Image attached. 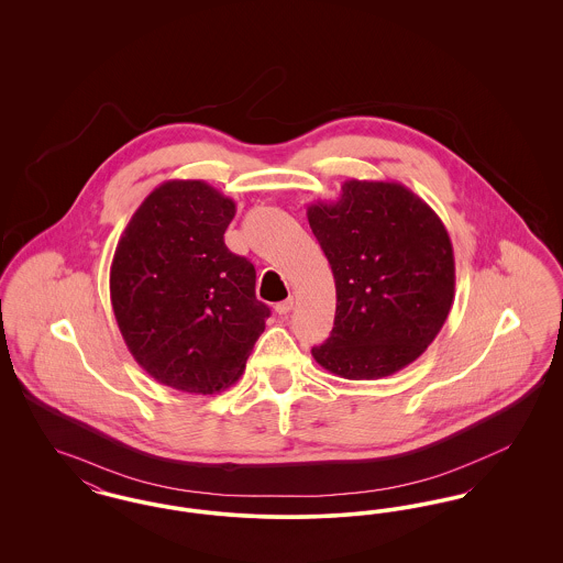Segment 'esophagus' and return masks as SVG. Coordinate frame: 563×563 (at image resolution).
I'll list each match as a JSON object with an SVG mask.
<instances>
[{
  "label": "esophagus",
  "instance_id": "34e87169",
  "mask_svg": "<svg viewBox=\"0 0 563 563\" xmlns=\"http://www.w3.org/2000/svg\"><path fill=\"white\" fill-rule=\"evenodd\" d=\"M294 297H289V299H285V301H280V303H276V312H278V314H289V312L294 310Z\"/></svg>",
  "mask_w": 563,
  "mask_h": 563
}]
</instances>
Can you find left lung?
I'll use <instances>...</instances> for the list:
<instances>
[{
	"instance_id": "obj_1",
	"label": "left lung",
	"mask_w": 563,
	"mask_h": 563,
	"mask_svg": "<svg viewBox=\"0 0 563 563\" xmlns=\"http://www.w3.org/2000/svg\"><path fill=\"white\" fill-rule=\"evenodd\" d=\"M335 278V321L312 349L346 379L397 374L429 349L454 303V249L429 205L395 181H344L308 207Z\"/></svg>"
}]
</instances>
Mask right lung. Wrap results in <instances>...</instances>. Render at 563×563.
I'll return each instance as SVG.
<instances>
[{
	"label": "right lung",
	"mask_w": 563,
	"mask_h": 563,
	"mask_svg": "<svg viewBox=\"0 0 563 563\" xmlns=\"http://www.w3.org/2000/svg\"><path fill=\"white\" fill-rule=\"evenodd\" d=\"M236 202L205 181L173 179L134 211L115 246L109 295L134 361L181 393L230 388L266 329L253 264L223 234Z\"/></svg>",
	"instance_id": "add662e5"
}]
</instances>
